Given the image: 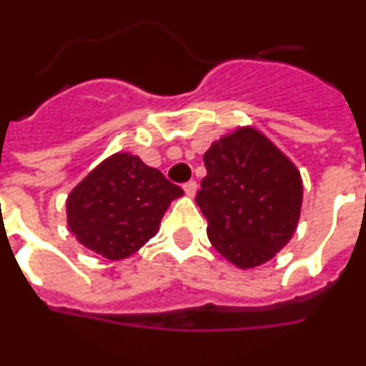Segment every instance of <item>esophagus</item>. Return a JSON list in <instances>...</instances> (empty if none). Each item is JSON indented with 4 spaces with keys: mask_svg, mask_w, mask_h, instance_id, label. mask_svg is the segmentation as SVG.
Here are the masks:
<instances>
[{
    "mask_svg": "<svg viewBox=\"0 0 366 366\" xmlns=\"http://www.w3.org/2000/svg\"><path fill=\"white\" fill-rule=\"evenodd\" d=\"M182 187H184V191H186L187 197H193V194L197 193V182H194V180H189V182L184 184Z\"/></svg>",
    "mask_w": 366,
    "mask_h": 366,
    "instance_id": "1",
    "label": "esophagus"
}]
</instances>
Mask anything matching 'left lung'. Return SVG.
Returning a JSON list of instances; mask_svg holds the SVG:
<instances>
[{
  "label": "left lung",
  "mask_w": 366,
  "mask_h": 366,
  "mask_svg": "<svg viewBox=\"0 0 366 366\" xmlns=\"http://www.w3.org/2000/svg\"><path fill=\"white\" fill-rule=\"evenodd\" d=\"M204 164L194 202L213 247L240 269L271 260L300 220L303 186L295 164L254 128L213 142Z\"/></svg>",
  "instance_id": "obj_1"
}]
</instances>
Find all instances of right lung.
I'll use <instances>...</instances> for the list:
<instances>
[{
    "instance_id": "add662e5",
    "label": "right lung",
    "mask_w": 366,
    "mask_h": 366,
    "mask_svg": "<svg viewBox=\"0 0 366 366\" xmlns=\"http://www.w3.org/2000/svg\"><path fill=\"white\" fill-rule=\"evenodd\" d=\"M182 194L139 157L115 153L71 189L68 227L90 251L122 260L155 237L169 202Z\"/></svg>"
}]
</instances>
